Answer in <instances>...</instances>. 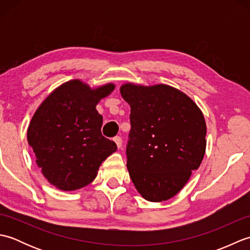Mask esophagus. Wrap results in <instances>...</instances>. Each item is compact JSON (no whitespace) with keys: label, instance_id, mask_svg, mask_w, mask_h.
<instances>
[{"label":"esophagus","instance_id":"esophagus-1","mask_svg":"<svg viewBox=\"0 0 250 250\" xmlns=\"http://www.w3.org/2000/svg\"><path fill=\"white\" fill-rule=\"evenodd\" d=\"M114 142L116 143V145L118 148H121V145H122V140L120 136H115L114 137Z\"/></svg>","mask_w":250,"mask_h":250}]
</instances>
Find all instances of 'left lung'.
Instances as JSON below:
<instances>
[{"label": "left lung", "instance_id": "8db88e82", "mask_svg": "<svg viewBox=\"0 0 250 250\" xmlns=\"http://www.w3.org/2000/svg\"><path fill=\"white\" fill-rule=\"evenodd\" d=\"M120 93L131 106L125 153L132 182L147 201L171 199L203 160L204 116L192 100L167 84L125 83Z\"/></svg>", "mask_w": 250, "mask_h": 250}]
</instances>
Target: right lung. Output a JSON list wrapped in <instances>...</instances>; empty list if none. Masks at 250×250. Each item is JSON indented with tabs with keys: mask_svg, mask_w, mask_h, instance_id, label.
I'll return each instance as SVG.
<instances>
[{
	"mask_svg": "<svg viewBox=\"0 0 250 250\" xmlns=\"http://www.w3.org/2000/svg\"><path fill=\"white\" fill-rule=\"evenodd\" d=\"M115 89L113 83L90 89L70 81L52 91L32 118L28 143L47 180L72 191L90 184L106 158L117 150L102 135L103 117L95 106Z\"/></svg>",
	"mask_w": 250,
	"mask_h": 250,
	"instance_id": "add662e5",
	"label": "right lung"
}]
</instances>
